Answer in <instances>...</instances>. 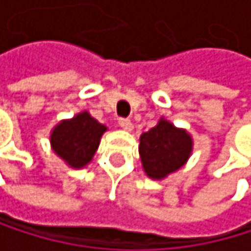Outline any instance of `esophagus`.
I'll use <instances>...</instances> for the list:
<instances>
[{"instance_id": "34e87169", "label": "esophagus", "mask_w": 251, "mask_h": 251, "mask_svg": "<svg viewBox=\"0 0 251 251\" xmlns=\"http://www.w3.org/2000/svg\"><path fill=\"white\" fill-rule=\"evenodd\" d=\"M119 125H120V128H122V129L128 131V132H131V131L134 129V125H132V122H131L129 119H120V120H119Z\"/></svg>"}]
</instances>
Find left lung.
<instances>
[{
	"instance_id": "obj_1",
	"label": "left lung",
	"mask_w": 251,
	"mask_h": 251,
	"mask_svg": "<svg viewBox=\"0 0 251 251\" xmlns=\"http://www.w3.org/2000/svg\"><path fill=\"white\" fill-rule=\"evenodd\" d=\"M193 137L184 128L161 117L148 132L140 135L138 153L148 177L162 180L187 164L193 153Z\"/></svg>"
}]
</instances>
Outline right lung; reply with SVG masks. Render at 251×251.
<instances>
[{"label":"right lung","mask_w":251,"mask_h":251,"mask_svg":"<svg viewBox=\"0 0 251 251\" xmlns=\"http://www.w3.org/2000/svg\"><path fill=\"white\" fill-rule=\"evenodd\" d=\"M107 129L89 111H81L72 119L58 122L52 128L50 135L51 149L67 167L84 169L93 159L100 137Z\"/></svg>","instance_id":"add662e5"}]
</instances>
